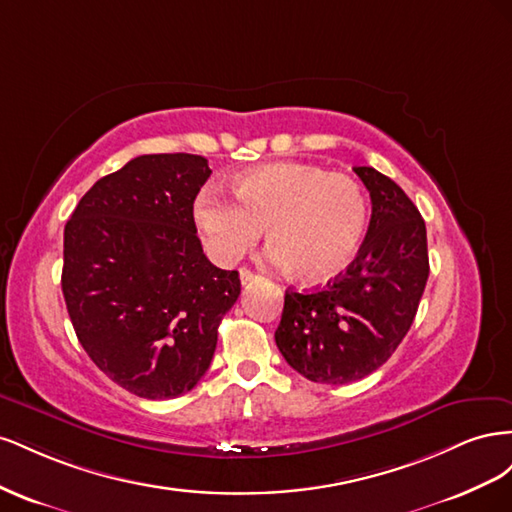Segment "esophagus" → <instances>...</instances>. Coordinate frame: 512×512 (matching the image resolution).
<instances>
[{"label":"esophagus","mask_w":512,"mask_h":512,"mask_svg":"<svg viewBox=\"0 0 512 512\" xmlns=\"http://www.w3.org/2000/svg\"><path fill=\"white\" fill-rule=\"evenodd\" d=\"M239 277H241V284H243V286H250V284H254L256 280H260V275H256V273L250 271V269H241V271H239Z\"/></svg>","instance_id":"1"}]
</instances>
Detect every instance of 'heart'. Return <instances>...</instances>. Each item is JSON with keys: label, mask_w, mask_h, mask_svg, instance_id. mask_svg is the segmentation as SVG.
<instances>
[{"label": "heart", "mask_w": 512, "mask_h": 512, "mask_svg": "<svg viewBox=\"0 0 512 512\" xmlns=\"http://www.w3.org/2000/svg\"><path fill=\"white\" fill-rule=\"evenodd\" d=\"M234 200L207 188L194 200V222L209 254L230 265L267 228L271 258L303 282H329L359 254L369 207L359 183L314 164L282 162L232 181Z\"/></svg>", "instance_id": "b5f03b06"}]
</instances>
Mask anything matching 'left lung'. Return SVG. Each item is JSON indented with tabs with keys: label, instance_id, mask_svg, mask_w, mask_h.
<instances>
[{
	"label": "left lung",
	"instance_id": "1",
	"mask_svg": "<svg viewBox=\"0 0 512 512\" xmlns=\"http://www.w3.org/2000/svg\"><path fill=\"white\" fill-rule=\"evenodd\" d=\"M371 198L365 241L327 288L286 290L275 344L301 376L322 384L361 380L389 361L412 327L429 277L427 230L406 192L356 166Z\"/></svg>",
	"mask_w": 512,
	"mask_h": 512
}]
</instances>
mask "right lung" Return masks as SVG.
Wrapping results in <instances>:
<instances>
[{"mask_svg": "<svg viewBox=\"0 0 512 512\" xmlns=\"http://www.w3.org/2000/svg\"><path fill=\"white\" fill-rule=\"evenodd\" d=\"M209 175L192 153L138 156L96 181L64 230L61 290L76 337L138 397L192 391L241 294L239 273L211 265L196 237L194 200Z\"/></svg>", "mask_w": 512, "mask_h": 512, "instance_id": "add662e5", "label": "right lung"}]
</instances>
